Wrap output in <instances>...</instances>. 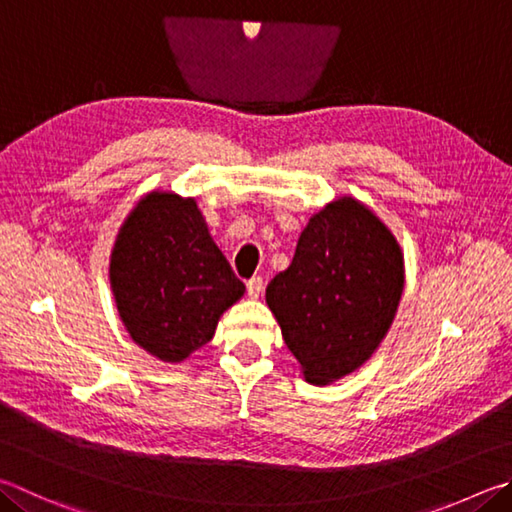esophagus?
<instances>
[{
	"label": "esophagus",
	"mask_w": 512,
	"mask_h": 512,
	"mask_svg": "<svg viewBox=\"0 0 512 512\" xmlns=\"http://www.w3.org/2000/svg\"><path fill=\"white\" fill-rule=\"evenodd\" d=\"M246 291H248L250 300H257V297L262 295V291H264V280H262V277H253V280H248L246 282Z\"/></svg>",
	"instance_id": "34e87169"
}]
</instances>
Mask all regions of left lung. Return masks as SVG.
<instances>
[{"mask_svg":"<svg viewBox=\"0 0 512 512\" xmlns=\"http://www.w3.org/2000/svg\"><path fill=\"white\" fill-rule=\"evenodd\" d=\"M405 288L394 232L356 197H338L297 239L293 262L266 288L288 351L306 383L331 385L374 356Z\"/></svg>","mask_w":512,"mask_h":512,"instance_id":"obj_1","label":"left lung"}]
</instances>
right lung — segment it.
I'll list each match as a JSON object with an SVG mask.
<instances>
[{"instance_id": "obj_1", "label": "right lung", "mask_w": 512, "mask_h": 512, "mask_svg": "<svg viewBox=\"0 0 512 512\" xmlns=\"http://www.w3.org/2000/svg\"><path fill=\"white\" fill-rule=\"evenodd\" d=\"M109 284L129 338L172 365L210 342L246 293L197 199L172 190L147 192L129 210L111 246Z\"/></svg>"}]
</instances>
